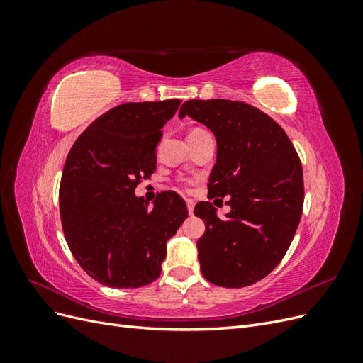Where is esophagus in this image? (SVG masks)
<instances>
[{"instance_id": "34e87169", "label": "esophagus", "mask_w": 363, "mask_h": 363, "mask_svg": "<svg viewBox=\"0 0 363 363\" xmlns=\"http://www.w3.org/2000/svg\"><path fill=\"white\" fill-rule=\"evenodd\" d=\"M186 204H188V211L192 215L194 213V207H195V201L194 200H186Z\"/></svg>"}]
</instances>
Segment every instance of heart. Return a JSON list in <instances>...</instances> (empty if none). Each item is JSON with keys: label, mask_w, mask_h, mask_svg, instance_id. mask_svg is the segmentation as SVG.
<instances>
[{"label": "heart", "mask_w": 363, "mask_h": 363, "mask_svg": "<svg viewBox=\"0 0 363 363\" xmlns=\"http://www.w3.org/2000/svg\"><path fill=\"white\" fill-rule=\"evenodd\" d=\"M206 130H203V128H194L191 133H189V136H195V135H200V133H204Z\"/></svg>", "instance_id": "b5f03b06"}]
</instances>
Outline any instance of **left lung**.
<instances>
[{"label": "left lung", "mask_w": 363, "mask_h": 363, "mask_svg": "<svg viewBox=\"0 0 363 363\" xmlns=\"http://www.w3.org/2000/svg\"><path fill=\"white\" fill-rule=\"evenodd\" d=\"M186 115L216 138L208 200L228 196L225 204L232 207L221 219L212 203L195 206L194 213L206 224L196 242L200 269L218 286H250L279 265L300 224V157L276 121L248 103L189 100L180 107L179 116Z\"/></svg>", "instance_id": "1"}]
</instances>
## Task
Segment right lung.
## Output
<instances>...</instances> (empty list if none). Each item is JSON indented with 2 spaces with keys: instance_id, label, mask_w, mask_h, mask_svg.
<instances>
[{
  "instance_id": "obj_1",
  "label": "right lung",
  "mask_w": 363,
  "mask_h": 363,
  "mask_svg": "<svg viewBox=\"0 0 363 363\" xmlns=\"http://www.w3.org/2000/svg\"><path fill=\"white\" fill-rule=\"evenodd\" d=\"M180 103L119 104L98 116L68 152L59 188L63 235L83 271L104 286L155 281L168 239L188 218L174 191L160 194L151 208L135 195L156 171L162 128Z\"/></svg>"
}]
</instances>
